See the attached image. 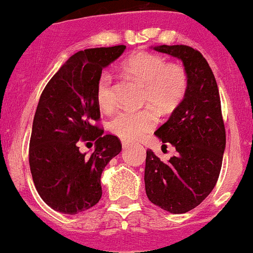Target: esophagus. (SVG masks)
Masks as SVG:
<instances>
[{
    "instance_id": "obj_1",
    "label": "esophagus",
    "mask_w": 253,
    "mask_h": 253,
    "mask_svg": "<svg viewBox=\"0 0 253 253\" xmlns=\"http://www.w3.org/2000/svg\"><path fill=\"white\" fill-rule=\"evenodd\" d=\"M130 145V141H127V140H123V141H122V146L123 147H127Z\"/></svg>"
}]
</instances>
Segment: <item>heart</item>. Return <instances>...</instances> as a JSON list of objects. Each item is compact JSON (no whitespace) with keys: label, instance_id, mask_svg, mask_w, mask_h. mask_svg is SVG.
<instances>
[{"label":"heart","instance_id":"heart-1","mask_svg":"<svg viewBox=\"0 0 253 253\" xmlns=\"http://www.w3.org/2000/svg\"><path fill=\"white\" fill-rule=\"evenodd\" d=\"M123 70L144 86L141 103L162 114L169 113L184 98L188 77L183 66L167 64L166 60L150 52H136L123 62ZM96 99L99 108L111 111L116 106V86L111 72L102 71L97 79ZM152 109L118 112L109 122V129L122 139H139L156 126Z\"/></svg>","mask_w":253,"mask_h":253}]
</instances>
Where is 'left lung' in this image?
<instances>
[{
  "label": "left lung",
  "mask_w": 253,
  "mask_h": 253,
  "mask_svg": "<svg viewBox=\"0 0 253 253\" xmlns=\"http://www.w3.org/2000/svg\"><path fill=\"white\" fill-rule=\"evenodd\" d=\"M151 49L181 60L188 86L169 121L155 131L164 144L174 146L176 156L162 162L147 150L145 189L155 206L183 214L199 206L219 178L226 145L219 89L211 66L198 50L187 45Z\"/></svg>",
  "instance_id": "1"
}]
</instances>
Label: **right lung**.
Returning <instances> with one entry per match:
<instances>
[{
  "instance_id": "1",
  "label": "right lung",
  "mask_w": 253,
  "mask_h": 253,
  "mask_svg": "<svg viewBox=\"0 0 253 253\" xmlns=\"http://www.w3.org/2000/svg\"><path fill=\"white\" fill-rule=\"evenodd\" d=\"M126 49L117 45L76 52L42 91L32 127L29 166L39 196L54 211L75 215L101 199L102 172L122 144L93 124L101 116L96 84L102 70ZM80 138L95 141L91 155L79 151Z\"/></svg>"
}]
</instances>
